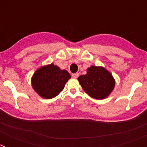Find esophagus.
I'll return each instance as SVG.
<instances>
[{"label":"esophagus","instance_id":"1","mask_svg":"<svg viewBox=\"0 0 147 147\" xmlns=\"http://www.w3.org/2000/svg\"><path fill=\"white\" fill-rule=\"evenodd\" d=\"M71 76H72V78H77L78 77V73H74L71 75Z\"/></svg>","mask_w":147,"mask_h":147}]
</instances>
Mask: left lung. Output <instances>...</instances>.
Listing matches in <instances>:
<instances>
[{
    "label": "left lung",
    "mask_w": 147,
    "mask_h": 147,
    "mask_svg": "<svg viewBox=\"0 0 147 147\" xmlns=\"http://www.w3.org/2000/svg\"><path fill=\"white\" fill-rule=\"evenodd\" d=\"M78 80L83 90L90 97L101 100L109 96L115 86L111 73L101 66L92 65L87 73L79 76Z\"/></svg>",
    "instance_id": "obj_1"
}]
</instances>
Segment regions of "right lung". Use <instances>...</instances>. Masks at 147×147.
<instances>
[{"mask_svg": "<svg viewBox=\"0 0 147 147\" xmlns=\"http://www.w3.org/2000/svg\"><path fill=\"white\" fill-rule=\"evenodd\" d=\"M70 78L71 76L66 70H62L52 63L39 68L31 78V84L41 98L51 99L62 92Z\"/></svg>", "mask_w": 147, "mask_h": 147, "instance_id": "obj_1", "label": "right lung"}]
</instances>
